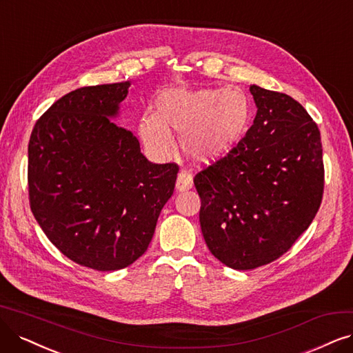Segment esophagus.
Wrapping results in <instances>:
<instances>
[{"label": "esophagus", "instance_id": "34e87169", "mask_svg": "<svg viewBox=\"0 0 353 353\" xmlns=\"http://www.w3.org/2000/svg\"><path fill=\"white\" fill-rule=\"evenodd\" d=\"M192 186H193V177L188 172H185V170H181L177 176L176 189L179 192H185V190L192 189Z\"/></svg>", "mask_w": 353, "mask_h": 353}]
</instances>
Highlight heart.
Wrapping results in <instances>:
<instances>
[{"label": "heart", "mask_w": 353, "mask_h": 353, "mask_svg": "<svg viewBox=\"0 0 353 353\" xmlns=\"http://www.w3.org/2000/svg\"><path fill=\"white\" fill-rule=\"evenodd\" d=\"M155 112L142 113L138 135L152 154L173 151L172 130L181 134V148L199 163L223 159L237 147L249 129L253 106L237 87H170L155 99Z\"/></svg>", "instance_id": "obj_1"}]
</instances>
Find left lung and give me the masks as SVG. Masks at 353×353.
Masks as SVG:
<instances>
[{
	"label": "left lung",
	"mask_w": 353,
	"mask_h": 353,
	"mask_svg": "<svg viewBox=\"0 0 353 353\" xmlns=\"http://www.w3.org/2000/svg\"><path fill=\"white\" fill-rule=\"evenodd\" d=\"M257 113L224 159L194 176L205 243L221 263L249 270L288 252L323 198L321 137L292 97L250 85Z\"/></svg>",
	"instance_id": "8db88e82"
}]
</instances>
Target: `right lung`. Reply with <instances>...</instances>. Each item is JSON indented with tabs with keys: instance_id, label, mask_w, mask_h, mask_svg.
Segmentation results:
<instances>
[{
	"instance_id": "add662e5",
	"label": "right lung",
	"mask_w": 353,
	"mask_h": 353,
	"mask_svg": "<svg viewBox=\"0 0 353 353\" xmlns=\"http://www.w3.org/2000/svg\"><path fill=\"white\" fill-rule=\"evenodd\" d=\"M130 81L77 88L42 114L29 142L32 212L72 262L100 270L132 265L172 198L179 167L155 164L117 126Z\"/></svg>"
}]
</instances>
